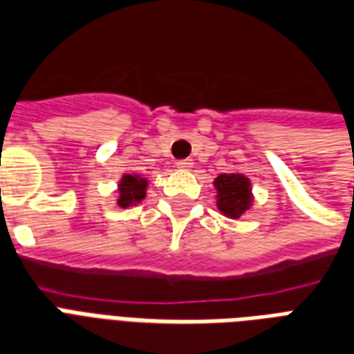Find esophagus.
<instances>
[{"mask_svg":"<svg viewBox=\"0 0 354 354\" xmlns=\"http://www.w3.org/2000/svg\"><path fill=\"white\" fill-rule=\"evenodd\" d=\"M175 166H177V169H180V171H190L194 167V162L190 160V158H187V160H179Z\"/></svg>","mask_w":354,"mask_h":354,"instance_id":"esophagus-1","label":"esophagus"}]
</instances>
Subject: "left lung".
I'll use <instances>...</instances> for the list:
<instances>
[{
  "label": "left lung",
  "instance_id": "obj_1",
  "mask_svg": "<svg viewBox=\"0 0 354 354\" xmlns=\"http://www.w3.org/2000/svg\"><path fill=\"white\" fill-rule=\"evenodd\" d=\"M214 190H216L218 211L227 218L239 220L254 205L252 180L244 174L239 171L220 174L214 179Z\"/></svg>",
  "mask_w": 354,
  "mask_h": 354
}]
</instances>
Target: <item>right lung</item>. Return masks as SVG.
Segmentation results:
<instances>
[{
    "instance_id": "add662e5",
    "label": "right lung",
    "mask_w": 354,
    "mask_h": 354,
    "mask_svg": "<svg viewBox=\"0 0 354 354\" xmlns=\"http://www.w3.org/2000/svg\"><path fill=\"white\" fill-rule=\"evenodd\" d=\"M149 190L147 177L140 174H124L117 183V205L121 209L136 207L142 203Z\"/></svg>"
}]
</instances>
